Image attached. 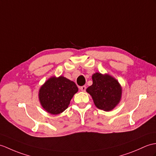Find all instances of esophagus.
Returning <instances> with one entry per match:
<instances>
[{
  "instance_id": "1",
  "label": "esophagus",
  "mask_w": 156,
  "mask_h": 156,
  "mask_svg": "<svg viewBox=\"0 0 156 156\" xmlns=\"http://www.w3.org/2000/svg\"><path fill=\"white\" fill-rule=\"evenodd\" d=\"M86 89V86H81V87H80V90H82V92H85Z\"/></svg>"
}]
</instances>
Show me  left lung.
<instances>
[{"mask_svg":"<svg viewBox=\"0 0 156 156\" xmlns=\"http://www.w3.org/2000/svg\"><path fill=\"white\" fill-rule=\"evenodd\" d=\"M93 84L86 89L92 96L96 106L100 110L110 111L119 103L122 88L118 82L110 75L96 73L92 75Z\"/></svg>","mask_w":156,"mask_h":156,"instance_id":"left-lung-1","label":"left lung"}]
</instances>
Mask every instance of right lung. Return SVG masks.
<instances>
[{
  "instance_id": "right-lung-1",
  "label": "right lung",
  "mask_w": 156,
  "mask_h": 156,
  "mask_svg": "<svg viewBox=\"0 0 156 156\" xmlns=\"http://www.w3.org/2000/svg\"><path fill=\"white\" fill-rule=\"evenodd\" d=\"M78 88L74 82L63 76L48 80L39 91L42 106L52 114H58L68 107Z\"/></svg>"
}]
</instances>
